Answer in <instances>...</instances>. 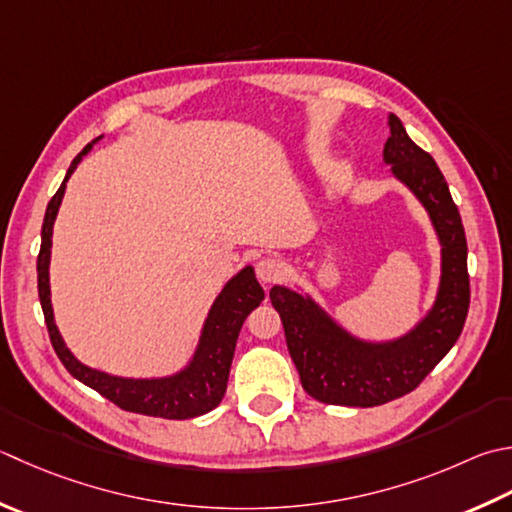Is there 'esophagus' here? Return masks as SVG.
Listing matches in <instances>:
<instances>
[{
	"instance_id": "esophagus-1",
	"label": "esophagus",
	"mask_w": 512,
	"mask_h": 512,
	"mask_svg": "<svg viewBox=\"0 0 512 512\" xmlns=\"http://www.w3.org/2000/svg\"><path fill=\"white\" fill-rule=\"evenodd\" d=\"M284 275V262L277 255H266L257 262V277L262 279L264 284L275 282Z\"/></svg>"
}]
</instances>
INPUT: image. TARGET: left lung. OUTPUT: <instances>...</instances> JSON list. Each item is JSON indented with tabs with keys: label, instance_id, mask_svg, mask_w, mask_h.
<instances>
[{
	"label": "left lung",
	"instance_id": "left-lung-1",
	"mask_svg": "<svg viewBox=\"0 0 512 512\" xmlns=\"http://www.w3.org/2000/svg\"><path fill=\"white\" fill-rule=\"evenodd\" d=\"M384 164L413 193L433 222L442 246V277L433 308L406 335L366 342L339 326L310 295L270 288L282 317L288 353L306 393L324 404L370 408L415 390L462 335L470 304L466 235L442 170L388 115Z\"/></svg>",
	"mask_w": 512,
	"mask_h": 512
}]
</instances>
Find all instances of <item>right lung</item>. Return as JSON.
Returning <instances> with one entry per match:
<instances>
[{
  "label": "right lung",
  "mask_w": 512,
  "mask_h": 512,
  "mask_svg": "<svg viewBox=\"0 0 512 512\" xmlns=\"http://www.w3.org/2000/svg\"><path fill=\"white\" fill-rule=\"evenodd\" d=\"M102 137H97L99 142ZM93 142V144H95ZM93 144H88L82 153H79L70 168L66 170V177L62 186H59L53 199L48 202L44 226H42V248H39L37 257V290L39 302H42L46 328L50 335V344H53L57 357L62 359L66 370L79 382L88 388L97 390L99 395L110 399L119 408L128 410V413L150 415V417H164V419H190L199 417L219 406L226 393L230 364H233L235 344L242 330L244 319L250 310H255L264 299V288L259 286L253 266H246L230 279L217 295L208 310V317L199 335V344L195 348V355L190 362L175 375L168 377H153V379H133V377H117L102 373V370L90 368L79 362V359L70 353L64 344L62 335L55 326L53 304H50V279H48V266H50V246H53V224L57 217V210L62 206L66 182L70 175L75 173L77 164L88 153Z\"/></svg>",
  "instance_id": "add662e5"
}]
</instances>
